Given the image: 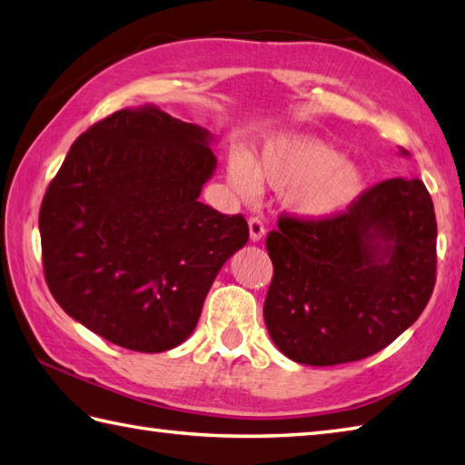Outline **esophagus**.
<instances>
[{"instance_id":"esophagus-1","label":"esophagus","mask_w":465,"mask_h":465,"mask_svg":"<svg viewBox=\"0 0 465 465\" xmlns=\"http://www.w3.org/2000/svg\"><path fill=\"white\" fill-rule=\"evenodd\" d=\"M264 224L261 219H257V216H252V219H249V236L252 242H259L262 236H264Z\"/></svg>"}]
</instances>
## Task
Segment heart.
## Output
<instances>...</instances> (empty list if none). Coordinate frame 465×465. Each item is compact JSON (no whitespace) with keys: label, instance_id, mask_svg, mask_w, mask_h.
<instances>
[{"label":"heart","instance_id":"1","mask_svg":"<svg viewBox=\"0 0 465 465\" xmlns=\"http://www.w3.org/2000/svg\"><path fill=\"white\" fill-rule=\"evenodd\" d=\"M226 178L242 198H252L261 180L285 191V204L307 221L335 219L365 186L361 166L345 160L323 138L301 132L269 134L254 158L232 150L226 158Z\"/></svg>","mask_w":465,"mask_h":465}]
</instances>
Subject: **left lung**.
Returning <instances> with one entry per match:
<instances>
[{
  "instance_id": "obj_1",
  "label": "left lung",
  "mask_w": 465,
  "mask_h": 465,
  "mask_svg": "<svg viewBox=\"0 0 465 465\" xmlns=\"http://www.w3.org/2000/svg\"><path fill=\"white\" fill-rule=\"evenodd\" d=\"M435 239L433 203L420 178L383 180L335 219H281L267 236L274 272L264 325L272 343L317 367L381 351L428 305Z\"/></svg>"
}]
</instances>
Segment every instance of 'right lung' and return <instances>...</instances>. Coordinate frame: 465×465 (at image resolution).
I'll return each mask as SVG.
<instances>
[{
  "instance_id": "add662e5",
  "label": "right lung",
  "mask_w": 465,
  "mask_h": 465,
  "mask_svg": "<svg viewBox=\"0 0 465 465\" xmlns=\"http://www.w3.org/2000/svg\"><path fill=\"white\" fill-rule=\"evenodd\" d=\"M214 140L146 104L74 142L40 208L45 282L72 319L140 353L191 337L216 274L249 241L241 214L198 201Z\"/></svg>"
}]
</instances>
